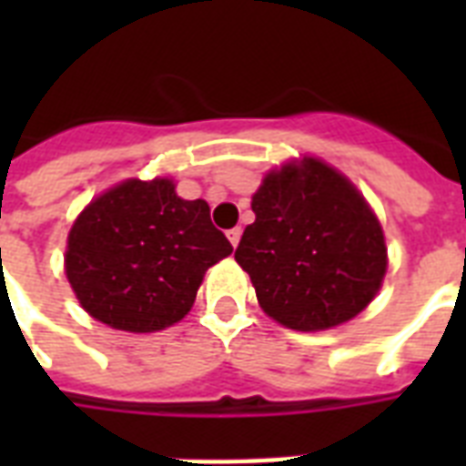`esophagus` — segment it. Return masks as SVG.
Returning a JSON list of instances; mask_svg holds the SVG:
<instances>
[{
	"instance_id": "1",
	"label": "esophagus",
	"mask_w": 466,
	"mask_h": 466,
	"mask_svg": "<svg viewBox=\"0 0 466 466\" xmlns=\"http://www.w3.org/2000/svg\"><path fill=\"white\" fill-rule=\"evenodd\" d=\"M227 239L232 241V247H237L241 239V227H234V229H229V232H227Z\"/></svg>"
}]
</instances>
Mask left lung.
Returning a JSON list of instances; mask_svg holds the SVG:
<instances>
[{
  "mask_svg": "<svg viewBox=\"0 0 466 466\" xmlns=\"http://www.w3.org/2000/svg\"><path fill=\"white\" fill-rule=\"evenodd\" d=\"M234 258L261 309L298 331L360 314L387 273L380 219L346 176L305 157L263 178Z\"/></svg>",
  "mask_w": 466,
  "mask_h": 466,
  "instance_id": "left-lung-1",
  "label": "left lung"
}]
</instances>
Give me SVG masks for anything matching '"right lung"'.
Masks as SVG:
<instances>
[{"label":"right lung","mask_w":466,"mask_h":466,"mask_svg":"<svg viewBox=\"0 0 466 466\" xmlns=\"http://www.w3.org/2000/svg\"><path fill=\"white\" fill-rule=\"evenodd\" d=\"M229 254L205 200H183L168 178H127L75 219L65 273L101 324L149 333L181 321L205 270Z\"/></svg>","instance_id":"add662e5"}]
</instances>
